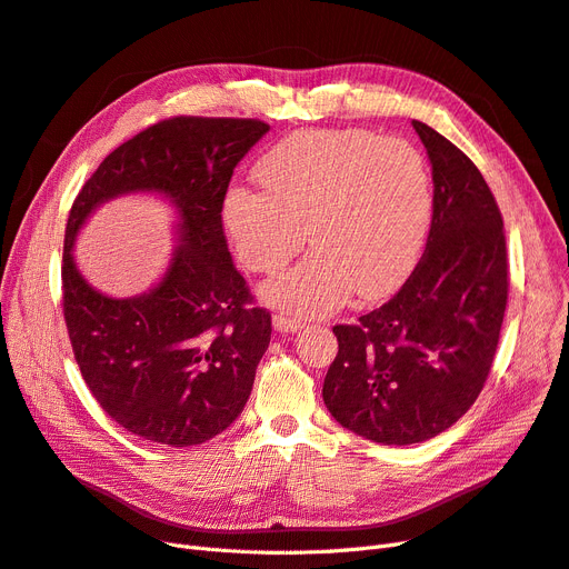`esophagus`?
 <instances>
[{
  "label": "esophagus",
  "mask_w": 569,
  "mask_h": 569,
  "mask_svg": "<svg viewBox=\"0 0 569 569\" xmlns=\"http://www.w3.org/2000/svg\"><path fill=\"white\" fill-rule=\"evenodd\" d=\"M305 328V320L300 318H290V316H283V313H277L274 316V330L277 332H298Z\"/></svg>",
  "instance_id": "1"
}]
</instances>
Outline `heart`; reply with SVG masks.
Listing matches in <instances>:
<instances>
[{"instance_id": "obj_1", "label": "heart", "mask_w": 569, "mask_h": 569, "mask_svg": "<svg viewBox=\"0 0 569 569\" xmlns=\"http://www.w3.org/2000/svg\"><path fill=\"white\" fill-rule=\"evenodd\" d=\"M264 188L232 186L223 226L239 260L277 271L305 239L313 251L262 286L283 311L326 316L398 288L423 251L432 183L413 143L369 130H300L258 162Z\"/></svg>"}]
</instances>
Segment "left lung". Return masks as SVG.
I'll return each mask as SVG.
<instances>
[{
  "mask_svg": "<svg viewBox=\"0 0 569 569\" xmlns=\"http://www.w3.org/2000/svg\"><path fill=\"white\" fill-rule=\"evenodd\" d=\"M432 164L426 253L405 286L351 326L323 383L337 423L386 447L449 430L483 390L509 292L502 213L477 164L413 120Z\"/></svg>",
  "mask_w": 569,
  "mask_h": 569,
  "instance_id": "left-lung-1",
  "label": "left lung"
}]
</instances>
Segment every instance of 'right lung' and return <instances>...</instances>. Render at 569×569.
Returning a JSON list of instances; mask_svg holds the SVG:
<instances>
[{
  "label": "right lung",
  "mask_w": 569,
  "mask_h": 569,
  "mask_svg": "<svg viewBox=\"0 0 569 569\" xmlns=\"http://www.w3.org/2000/svg\"><path fill=\"white\" fill-rule=\"evenodd\" d=\"M267 122L177 116L111 151L71 204L62 253V311L92 398L128 432L194 447L232 426L271 337V313L232 264L223 200L239 160ZM160 191L180 209V249L139 299L97 293L72 262L76 232L118 193Z\"/></svg>",
  "instance_id": "obj_1"
}]
</instances>
